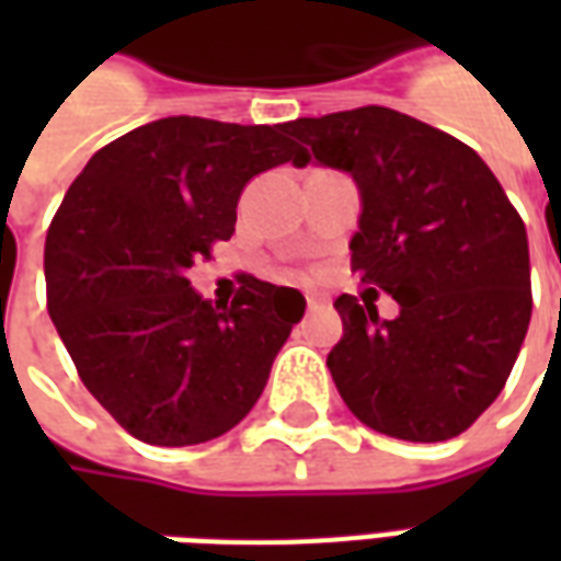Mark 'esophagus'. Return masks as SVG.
I'll list each match as a JSON object with an SVG mask.
<instances>
[{"label":"esophagus","instance_id":"esophagus-1","mask_svg":"<svg viewBox=\"0 0 561 561\" xmlns=\"http://www.w3.org/2000/svg\"><path fill=\"white\" fill-rule=\"evenodd\" d=\"M321 306H324L321 297H316V294H306V309H309V312H316V309H321Z\"/></svg>","mask_w":561,"mask_h":561}]
</instances>
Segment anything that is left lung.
<instances>
[{
    "mask_svg": "<svg viewBox=\"0 0 561 561\" xmlns=\"http://www.w3.org/2000/svg\"><path fill=\"white\" fill-rule=\"evenodd\" d=\"M306 161L354 176L364 197L352 270L400 304L342 294L328 354L360 423L405 442L466 433L505 388L531 318L526 225L493 171L454 135L390 107L294 119Z\"/></svg>",
    "mask_w": 561,
    "mask_h": 561,
    "instance_id": "1",
    "label": "left lung"
}]
</instances>
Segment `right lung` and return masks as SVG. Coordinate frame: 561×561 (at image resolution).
Masks as SVG:
<instances>
[{
  "mask_svg": "<svg viewBox=\"0 0 561 561\" xmlns=\"http://www.w3.org/2000/svg\"><path fill=\"white\" fill-rule=\"evenodd\" d=\"M285 161L306 164L285 126L168 116L99 149L56 209L47 312L80 381L140 442L201 445L237 426L304 318L297 288L249 276L213 306L185 279L233 233L243 185Z\"/></svg>",
  "mask_w": 561,
  "mask_h": 561,
  "instance_id": "add662e5",
  "label": "right lung"
}]
</instances>
